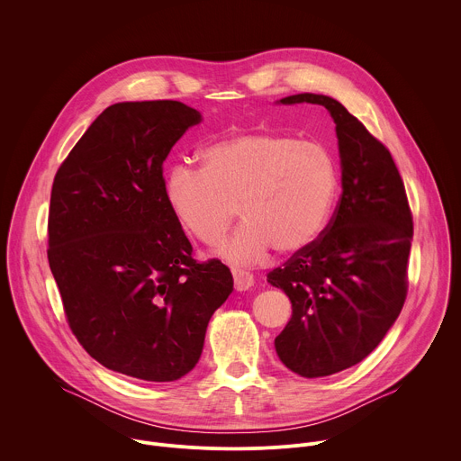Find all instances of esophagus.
<instances>
[{"mask_svg": "<svg viewBox=\"0 0 461 461\" xmlns=\"http://www.w3.org/2000/svg\"><path fill=\"white\" fill-rule=\"evenodd\" d=\"M233 274V281H235V288L239 292H246L253 286V276L249 272H244V270H239V268H233L231 270Z\"/></svg>", "mask_w": 461, "mask_h": 461, "instance_id": "1", "label": "esophagus"}]
</instances>
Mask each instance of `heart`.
<instances>
[{"label":"heart","mask_w":461,"mask_h":461,"mask_svg":"<svg viewBox=\"0 0 461 461\" xmlns=\"http://www.w3.org/2000/svg\"><path fill=\"white\" fill-rule=\"evenodd\" d=\"M201 164L167 171L166 206L182 230L208 246L226 237L240 212L246 221L221 249L235 265H253L272 248L297 253L313 244L339 193L330 149L272 131L215 140L201 151Z\"/></svg>","instance_id":"obj_1"}]
</instances>
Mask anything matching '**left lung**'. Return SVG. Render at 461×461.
Listing matches in <instances>:
<instances>
[{
  "label": "left lung",
  "mask_w": 461,
  "mask_h": 461,
  "mask_svg": "<svg viewBox=\"0 0 461 461\" xmlns=\"http://www.w3.org/2000/svg\"><path fill=\"white\" fill-rule=\"evenodd\" d=\"M324 105L336 122L343 193L321 237L268 274L292 301L276 338L279 359L303 377H324L363 361L407 299L412 213L390 151L343 104L301 93L281 100Z\"/></svg>",
  "instance_id": "obj_1"
}]
</instances>
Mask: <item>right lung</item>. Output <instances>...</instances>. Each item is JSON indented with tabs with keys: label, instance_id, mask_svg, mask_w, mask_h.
<instances>
[{
	"label": "right lung",
	"instance_id": "obj_1",
	"mask_svg": "<svg viewBox=\"0 0 461 461\" xmlns=\"http://www.w3.org/2000/svg\"><path fill=\"white\" fill-rule=\"evenodd\" d=\"M201 120L175 100L114 104L52 182L47 257L71 330L100 365L142 381L191 372L233 290L219 258L191 257L164 201V160Z\"/></svg>",
	"mask_w": 461,
	"mask_h": 461
}]
</instances>
